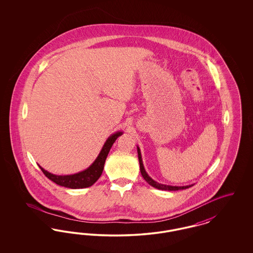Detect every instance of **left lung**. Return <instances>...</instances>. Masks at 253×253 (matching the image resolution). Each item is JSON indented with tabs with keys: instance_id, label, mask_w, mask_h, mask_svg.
I'll use <instances>...</instances> for the list:
<instances>
[{
	"instance_id": "left-lung-1",
	"label": "left lung",
	"mask_w": 253,
	"mask_h": 253,
	"mask_svg": "<svg viewBox=\"0 0 253 253\" xmlns=\"http://www.w3.org/2000/svg\"><path fill=\"white\" fill-rule=\"evenodd\" d=\"M137 154H138V160H139V165H140V172L143 176L145 180L148 182V184H150L151 186L157 188L158 190H162V191H179V190H185L188 189L190 187H192L193 185L190 186H183V187H177V186H168V185H163V184H159L155 180H153L146 172L144 167H143V163H142V159H141V154H140V150L139 148H137Z\"/></svg>"
}]
</instances>
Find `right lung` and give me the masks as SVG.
<instances>
[{
  "label": "right lung",
  "mask_w": 253,
  "mask_h": 253,
  "mask_svg": "<svg viewBox=\"0 0 253 253\" xmlns=\"http://www.w3.org/2000/svg\"><path fill=\"white\" fill-rule=\"evenodd\" d=\"M121 134H122L121 132L112 134L105 142L100 154L98 155V157H96L95 162L84 171H81L79 173L72 174V175H55L50 173L47 170L43 169L42 167L40 168L47 178L56 183L57 185H60L65 188H70V189H83V188L90 187L100 177L110 149L114 144V142L117 140V138Z\"/></svg>",
  "instance_id": "1"
}]
</instances>
